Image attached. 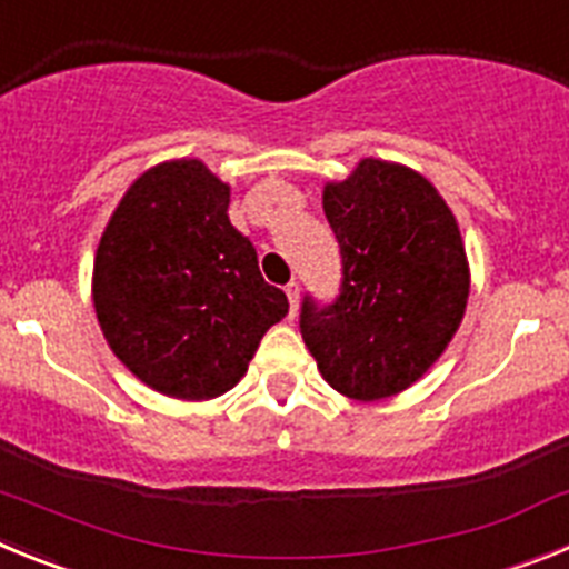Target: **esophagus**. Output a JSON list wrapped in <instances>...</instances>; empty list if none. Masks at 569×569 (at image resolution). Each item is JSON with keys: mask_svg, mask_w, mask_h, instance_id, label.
<instances>
[{"mask_svg": "<svg viewBox=\"0 0 569 569\" xmlns=\"http://www.w3.org/2000/svg\"><path fill=\"white\" fill-rule=\"evenodd\" d=\"M284 293H288L290 301V316H296V308H299V281H290L288 288H284Z\"/></svg>", "mask_w": 569, "mask_h": 569, "instance_id": "esophagus-1", "label": "esophagus"}]
</instances>
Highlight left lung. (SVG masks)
I'll return each mask as SVG.
<instances>
[{"label":"left lung","instance_id":"left-lung-1","mask_svg":"<svg viewBox=\"0 0 569 569\" xmlns=\"http://www.w3.org/2000/svg\"><path fill=\"white\" fill-rule=\"evenodd\" d=\"M325 216L341 253L339 296L301 299V339L333 390L387 399L459 330L470 293L459 224L425 176L379 159L325 188Z\"/></svg>","mask_w":569,"mask_h":569}]
</instances>
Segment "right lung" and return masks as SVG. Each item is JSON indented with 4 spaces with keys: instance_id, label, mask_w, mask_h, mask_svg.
<instances>
[{
    "instance_id": "1",
    "label": "right lung",
    "mask_w": 569,
    "mask_h": 569,
    "mask_svg": "<svg viewBox=\"0 0 569 569\" xmlns=\"http://www.w3.org/2000/svg\"><path fill=\"white\" fill-rule=\"evenodd\" d=\"M228 204L230 188L199 159H176L130 184L99 241L104 339L130 373L173 399L228 393L288 316V296L261 279Z\"/></svg>"
}]
</instances>
